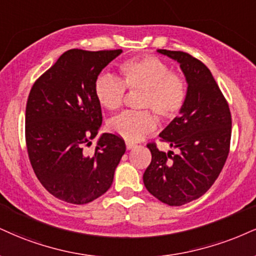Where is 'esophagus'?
<instances>
[{"mask_svg":"<svg viewBox=\"0 0 256 256\" xmlns=\"http://www.w3.org/2000/svg\"><path fill=\"white\" fill-rule=\"evenodd\" d=\"M134 148H136V144L131 143V142H126V149L131 150V149H134Z\"/></svg>","mask_w":256,"mask_h":256,"instance_id":"obj_1","label":"esophagus"}]
</instances>
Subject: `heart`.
Wrapping results in <instances>:
<instances>
[{
    "label": "heart",
    "instance_id": "heart-1",
    "mask_svg": "<svg viewBox=\"0 0 256 256\" xmlns=\"http://www.w3.org/2000/svg\"><path fill=\"white\" fill-rule=\"evenodd\" d=\"M122 82L110 74L95 81V96L102 107L118 110L125 102L126 89L142 92L140 107L144 110L125 112L110 120L108 128L128 140H140L155 130L156 113L162 122H173L187 101V84L182 76L172 72L167 63L154 56L131 58L119 66ZM150 110L149 111L148 110Z\"/></svg>",
    "mask_w": 256,
    "mask_h": 256
}]
</instances>
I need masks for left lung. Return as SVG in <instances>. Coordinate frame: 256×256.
Segmentation results:
<instances>
[{
	"label": "left lung",
	"mask_w": 256,
	"mask_h": 256,
	"mask_svg": "<svg viewBox=\"0 0 256 256\" xmlns=\"http://www.w3.org/2000/svg\"><path fill=\"white\" fill-rule=\"evenodd\" d=\"M180 63L188 87L180 116L160 134L178 150L164 152L148 143L152 162L144 186L160 202L181 206L205 194L224 167L232 140V113L226 98L202 62L182 51L158 50Z\"/></svg>",
	"instance_id": "8db88e82"
}]
</instances>
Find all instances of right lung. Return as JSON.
I'll return each instance as SVG.
<instances>
[{"label": "right lung", "mask_w": 256, "mask_h": 256, "mask_svg": "<svg viewBox=\"0 0 256 256\" xmlns=\"http://www.w3.org/2000/svg\"><path fill=\"white\" fill-rule=\"evenodd\" d=\"M122 52L68 50L30 88L24 118L30 162L45 190L69 204L106 193L126 150L113 134H101L93 152L86 149L102 122L95 81Z\"/></svg>", "instance_id": "obj_1"}]
</instances>
